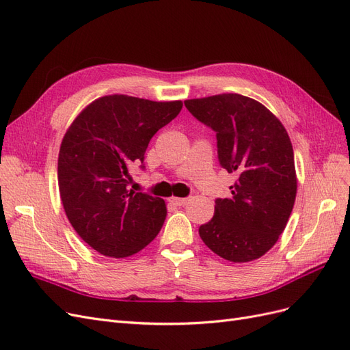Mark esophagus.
Masks as SVG:
<instances>
[{"mask_svg": "<svg viewBox=\"0 0 350 350\" xmlns=\"http://www.w3.org/2000/svg\"><path fill=\"white\" fill-rule=\"evenodd\" d=\"M189 201H191V198H189V197H185V198L172 197V198H171V203L175 204V206H185V204L189 203Z\"/></svg>", "mask_w": 350, "mask_h": 350, "instance_id": "obj_1", "label": "esophagus"}]
</instances>
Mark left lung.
Masks as SVG:
<instances>
[{"label":"left lung","instance_id":"8db88e82","mask_svg":"<svg viewBox=\"0 0 350 350\" xmlns=\"http://www.w3.org/2000/svg\"><path fill=\"white\" fill-rule=\"evenodd\" d=\"M194 118L216 133L220 166L238 175L229 198L198 234L219 257L247 262L264 256L284 230L295 204L293 149L282 122L238 93L185 100Z\"/></svg>","mask_w":350,"mask_h":350}]
</instances>
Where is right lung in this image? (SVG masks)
I'll use <instances>...</instances> for the list:
<instances>
[{
    "label": "right lung",
    "mask_w": 350,
    "mask_h": 350,
    "mask_svg": "<svg viewBox=\"0 0 350 350\" xmlns=\"http://www.w3.org/2000/svg\"><path fill=\"white\" fill-rule=\"evenodd\" d=\"M183 109L109 94L92 102L70 129L58 156L62 206L80 238L107 257L124 258L156 238L166 219L162 198L129 189L130 169H144L152 137Z\"/></svg>",
    "instance_id": "1"
}]
</instances>
